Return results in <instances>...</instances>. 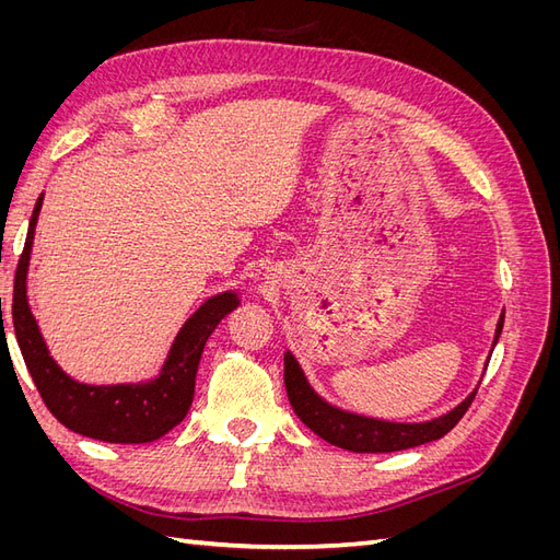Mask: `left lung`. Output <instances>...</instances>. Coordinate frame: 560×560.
<instances>
[{"instance_id":"8db88e82","label":"left lung","mask_w":560,"mask_h":560,"mask_svg":"<svg viewBox=\"0 0 560 560\" xmlns=\"http://www.w3.org/2000/svg\"><path fill=\"white\" fill-rule=\"evenodd\" d=\"M502 325H504V313L498 319L493 348L502 334ZM493 348H490V352H493ZM284 387L294 413L306 422L317 436H322L325 442L338 448H346L352 453H393V451H404V448H413L420 444L434 442V439H442L446 432H451L457 425V420L465 416L474 395H477L479 389L477 385L460 404L453 406L448 413L432 420L397 422V420L371 418L364 413L338 409V406L322 399L308 383L306 374H303V369L296 362L292 350L284 352Z\"/></svg>"}]
</instances>
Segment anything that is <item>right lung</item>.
Returning <instances> with one entry per match:
<instances>
[{"label": "right lung", "instance_id": "right-lung-1", "mask_svg": "<svg viewBox=\"0 0 560 560\" xmlns=\"http://www.w3.org/2000/svg\"><path fill=\"white\" fill-rule=\"evenodd\" d=\"M44 194L30 217L25 247L15 268L11 317L15 341L44 404L67 430L107 444H147L171 432L189 413L202 348L231 311L241 306L238 290L219 292L184 322L154 378L93 385L72 378L50 354L37 317L27 303V268ZM2 317V303H0Z\"/></svg>", "mask_w": 560, "mask_h": 560}]
</instances>
